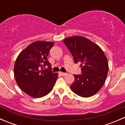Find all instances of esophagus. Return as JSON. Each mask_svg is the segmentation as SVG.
<instances>
[{
	"mask_svg": "<svg viewBox=\"0 0 125 125\" xmlns=\"http://www.w3.org/2000/svg\"><path fill=\"white\" fill-rule=\"evenodd\" d=\"M59 74H60L61 75H62V76H64V75H66V73H62V72H60V73H59Z\"/></svg>",
	"mask_w": 125,
	"mask_h": 125,
	"instance_id": "esophagus-1",
	"label": "esophagus"
}]
</instances>
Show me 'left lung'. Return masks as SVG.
<instances>
[{
	"label": "left lung",
	"instance_id": "obj_1",
	"mask_svg": "<svg viewBox=\"0 0 125 125\" xmlns=\"http://www.w3.org/2000/svg\"><path fill=\"white\" fill-rule=\"evenodd\" d=\"M75 63H80L82 74L74 75L71 89L77 95L89 97L96 94L104 85L108 74V62L101 48L82 36L63 39Z\"/></svg>",
	"mask_w": 125,
	"mask_h": 125
}]
</instances>
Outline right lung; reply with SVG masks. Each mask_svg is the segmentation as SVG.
<instances>
[{
	"label": "right lung",
	"mask_w": 125,
	"mask_h": 125,
	"mask_svg": "<svg viewBox=\"0 0 125 125\" xmlns=\"http://www.w3.org/2000/svg\"><path fill=\"white\" fill-rule=\"evenodd\" d=\"M54 43L36 41L21 51L16 59L14 74L16 83L24 93L34 98L47 95L52 89L58 73L51 71L47 56ZM46 66L48 69L42 68Z\"/></svg>",
	"instance_id": "1"
}]
</instances>
